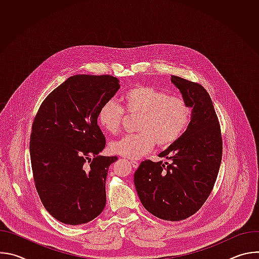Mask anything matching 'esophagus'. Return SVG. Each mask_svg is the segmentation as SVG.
<instances>
[{
	"label": "esophagus",
	"instance_id": "1",
	"mask_svg": "<svg viewBox=\"0 0 259 259\" xmlns=\"http://www.w3.org/2000/svg\"><path fill=\"white\" fill-rule=\"evenodd\" d=\"M131 165H132L133 168L136 169V168L139 166V162H137V161H131Z\"/></svg>",
	"mask_w": 259,
	"mask_h": 259
}]
</instances>
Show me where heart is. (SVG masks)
I'll return each instance as SVG.
<instances>
[{
	"label": "heart",
	"mask_w": 259,
	"mask_h": 259,
	"mask_svg": "<svg viewBox=\"0 0 259 259\" xmlns=\"http://www.w3.org/2000/svg\"><path fill=\"white\" fill-rule=\"evenodd\" d=\"M126 113L139 115L136 130L110 144V152L128 159H139L152 152L156 143L165 147L176 142L186 132L191 121V107L186 100L169 96L165 91L149 86L129 89L122 96ZM123 108L115 101H105L97 113V123L106 133L120 132Z\"/></svg>",
	"instance_id": "heart-1"
}]
</instances>
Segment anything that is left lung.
<instances>
[{
  "label": "left lung",
  "instance_id": "1",
  "mask_svg": "<svg viewBox=\"0 0 259 259\" xmlns=\"http://www.w3.org/2000/svg\"><path fill=\"white\" fill-rule=\"evenodd\" d=\"M171 83L192 108L181 137L159 154L170 163L141 162L134 184L143 207L153 215L179 221L195 214L209 197L219 171L223 140L208 92L200 84L177 76Z\"/></svg>",
  "mask_w": 259,
  "mask_h": 259
}]
</instances>
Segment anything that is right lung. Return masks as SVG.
<instances>
[{"mask_svg": "<svg viewBox=\"0 0 259 259\" xmlns=\"http://www.w3.org/2000/svg\"><path fill=\"white\" fill-rule=\"evenodd\" d=\"M119 83L108 75L69 77L34 118L29 153L35 189L46 210L62 224H87L104 209L108 167L118 158L98 156L105 137L97 113Z\"/></svg>", "mask_w": 259, "mask_h": 259, "instance_id": "right-lung-1", "label": "right lung"}]
</instances>
